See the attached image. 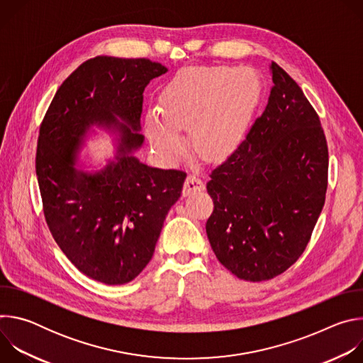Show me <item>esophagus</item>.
Segmentation results:
<instances>
[{
    "label": "esophagus",
    "instance_id": "34e87169",
    "mask_svg": "<svg viewBox=\"0 0 363 363\" xmlns=\"http://www.w3.org/2000/svg\"><path fill=\"white\" fill-rule=\"evenodd\" d=\"M203 188H205V185H203L202 179H199L196 175H188L186 179H185V184H184L182 195H184V196H188V195H191L192 192L203 191Z\"/></svg>",
    "mask_w": 363,
    "mask_h": 363
}]
</instances>
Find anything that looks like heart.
<instances>
[{
  "instance_id": "obj_1",
  "label": "heart",
  "mask_w": 363,
  "mask_h": 363,
  "mask_svg": "<svg viewBox=\"0 0 363 363\" xmlns=\"http://www.w3.org/2000/svg\"><path fill=\"white\" fill-rule=\"evenodd\" d=\"M262 82L250 69L202 67L174 77L162 90L160 111L146 116V133L158 157L177 162L194 149L206 162H220L241 142L260 103Z\"/></svg>"
}]
</instances>
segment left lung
I'll return each mask as SVG.
<instances>
[{"instance_id":"obj_1","label":"left lung","mask_w":363,"mask_h":363,"mask_svg":"<svg viewBox=\"0 0 363 363\" xmlns=\"http://www.w3.org/2000/svg\"><path fill=\"white\" fill-rule=\"evenodd\" d=\"M267 106L206 182V235L220 263L247 281L270 280L303 254L328 188V145L298 84L274 62Z\"/></svg>"}]
</instances>
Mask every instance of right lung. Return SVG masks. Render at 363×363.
I'll return each instance as SVG.
<instances>
[{
	"mask_svg": "<svg viewBox=\"0 0 363 363\" xmlns=\"http://www.w3.org/2000/svg\"><path fill=\"white\" fill-rule=\"evenodd\" d=\"M167 72L147 59H90L59 87L40 128L35 172L50 233L83 274L109 286L150 262L186 178L135 157L143 90ZM93 127L117 135V152L101 170L83 172L79 150Z\"/></svg>",
	"mask_w": 363,
	"mask_h": 363,
	"instance_id": "obj_1",
	"label": "right lung"
}]
</instances>
